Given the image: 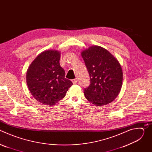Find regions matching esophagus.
<instances>
[{"label":"esophagus","mask_w":152,"mask_h":152,"mask_svg":"<svg viewBox=\"0 0 152 152\" xmlns=\"http://www.w3.org/2000/svg\"><path fill=\"white\" fill-rule=\"evenodd\" d=\"M72 82L73 83V84H76L77 82V79H74L72 80Z\"/></svg>","instance_id":"obj_1"}]
</instances>
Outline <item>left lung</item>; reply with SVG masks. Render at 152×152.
<instances>
[{
	"label": "left lung",
	"mask_w": 152,
	"mask_h": 152,
	"mask_svg": "<svg viewBox=\"0 0 152 152\" xmlns=\"http://www.w3.org/2000/svg\"><path fill=\"white\" fill-rule=\"evenodd\" d=\"M90 77V84L84 88V94L90 102L103 106L113 102L122 86L123 72L119 62L106 49L97 46L82 52Z\"/></svg>",
	"instance_id": "1"
}]
</instances>
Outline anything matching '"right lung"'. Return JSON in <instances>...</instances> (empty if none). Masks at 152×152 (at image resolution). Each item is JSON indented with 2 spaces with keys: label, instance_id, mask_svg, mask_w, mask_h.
<instances>
[{
  "label": "right lung",
  "instance_id": "right-lung-1",
  "mask_svg": "<svg viewBox=\"0 0 152 152\" xmlns=\"http://www.w3.org/2000/svg\"><path fill=\"white\" fill-rule=\"evenodd\" d=\"M59 59L58 51H45L34 59L27 71L28 88L33 97L43 104L57 103L73 85L71 80L65 78Z\"/></svg>",
  "mask_w": 152,
  "mask_h": 152
}]
</instances>
